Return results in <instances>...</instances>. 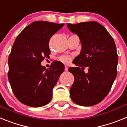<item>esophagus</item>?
I'll return each instance as SVG.
<instances>
[{
	"label": "esophagus",
	"mask_w": 127,
	"mask_h": 127,
	"mask_svg": "<svg viewBox=\"0 0 127 127\" xmlns=\"http://www.w3.org/2000/svg\"><path fill=\"white\" fill-rule=\"evenodd\" d=\"M68 69H69V68H68V67H67V66H65V70H66V71H67V70H68Z\"/></svg>",
	"instance_id": "esophagus-1"
}]
</instances>
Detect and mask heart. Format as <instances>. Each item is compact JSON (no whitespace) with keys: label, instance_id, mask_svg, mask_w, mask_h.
<instances>
[{"label":"heart","instance_id":"1","mask_svg":"<svg viewBox=\"0 0 127 127\" xmlns=\"http://www.w3.org/2000/svg\"><path fill=\"white\" fill-rule=\"evenodd\" d=\"M58 60L59 61L62 62L63 64H69V62L71 60V57L70 56L68 55H62L60 56L59 58H58Z\"/></svg>","mask_w":127,"mask_h":127}]
</instances>
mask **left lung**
Here are the masks:
<instances>
[{"mask_svg": "<svg viewBox=\"0 0 127 127\" xmlns=\"http://www.w3.org/2000/svg\"><path fill=\"white\" fill-rule=\"evenodd\" d=\"M67 25L78 35L82 44L80 54L73 61L77 67L69 69L74 77L70 98L78 105L92 106L107 96L117 76L118 56L115 42L104 26L97 22ZM85 66L89 68L88 73L83 70Z\"/></svg>", "mask_w": 127, "mask_h": 127, "instance_id": "left-lung-1", "label": "left lung"}]
</instances>
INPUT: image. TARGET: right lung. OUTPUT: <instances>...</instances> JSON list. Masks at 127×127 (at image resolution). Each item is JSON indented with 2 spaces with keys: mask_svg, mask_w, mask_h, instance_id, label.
Listing matches in <instances>:
<instances>
[{
  "mask_svg": "<svg viewBox=\"0 0 127 127\" xmlns=\"http://www.w3.org/2000/svg\"><path fill=\"white\" fill-rule=\"evenodd\" d=\"M64 25L37 21L26 27L16 39L8 58V79L14 95L22 104L38 107L51 101L64 65L54 62L46 69L41 64L50 58V38Z\"/></svg>",
  "mask_w": 127,
  "mask_h": 127,
  "instance_id": "1",
  "label": "right lung"
}]
</instances>
